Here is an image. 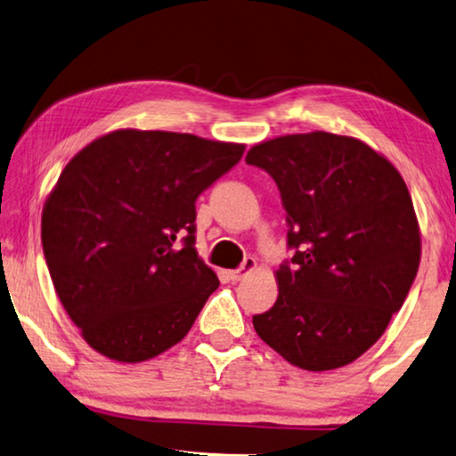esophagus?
I'll return each mask as SVG.
<instances>
[{
	"mask_svg": "<svg viewBox=\"0 0 456 456\" xmlns=\"http://www.w3.org/2000/svg\"><path fill=\"white\" fill-rule=\"evenodd\" d=\"M255 267H256V261H255V258H252V256H247V258H244V261H242L240 267L234 269V271H230L228 275H230V279H232V281H240V279H242L244 275H247V273H250L252 269H255Z\"/></svg>",
	"mask_w": 456,
	"mask_h": 456,
	"instance_id": "esophagus-1",
	"label": "esophagus"
}]
</instances>
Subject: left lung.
Returning <instances> with one entry per match:
<instances>
[{
    "mask_svg": "<svg viewBox=\"0 0 456 456\" xmlns=\"http://www.w3.org/2000/svg\"><path fill=\"white\" fill-rule=\"evenodd\" d=\"M247 163L281 193L279 296L252 316L261 340L305 370H332L381 338L419 267V228L402 175L361 140L310 132L252 146Z\"/></svg>",
    "mask_w": 456,
    "mask_h": 456,
    "instance_id": "1",
    "label": "left lung"
}]
</instances>
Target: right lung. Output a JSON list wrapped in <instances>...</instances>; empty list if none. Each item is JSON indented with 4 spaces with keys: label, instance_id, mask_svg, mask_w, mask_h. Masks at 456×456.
I'll return each instance as SVG.
<instances>
[{
    "label": "right lung",
    "instance_id": "1",
    "mask_svg": "<svg viewBox=\"0 0 456 456\" xmlns=\"http://www.w3.org/2000/svg\"><path fill=\"white\" fill-rule=\"evenodd\" d=\"M244 144L116 130L69 160L42 209L57 296L87 345L140 362L191 330L218 277L195 250V200Z\"/></svg>",
    "mask_w": 456,
    "mask_h": 456
}]
</instances>
